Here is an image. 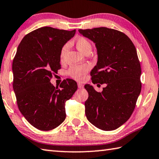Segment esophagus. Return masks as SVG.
<instances>
[{"mask_svg": "<svg viewBox=\"0 0 159 159\" xmlns=\"http://www.w3.org/2000/svg\"><path fill=\"white\" fill-rule=\"evenodd\" d=\"M83 87H84V85H83V83H78V88L81 89V88H83Z\"/></svg>", "mask_w": 159, "mask_h": 159, "instance_id": "esophagus-1", "label": "esophagus"}]
</instances>
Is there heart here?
<instances>
[{
    "label": "heart",
    "instance_id": "1",
    "mask_svg": "<svg viewBox=\"0 0 159 159\" xmlns=\"http://www.w3.org/2000/svg\"><path fill=\"white\" fill-rule=\"evenodd\" d=\"M74 42L76 44L78 49L83 53L86 54L87 53H89L92 49L91 42L85 37H76L74 40ZM69 47H70L69 43H66L61 48V50H60V59L61 61L64 60L65 56L68 50ZM89 69V67L88 65L72 66L68 70L67 74L75 80H83L85 78Z\"/></svg>",
    "mask_w": 159,
    "mask_h": 159
}]
</instances>
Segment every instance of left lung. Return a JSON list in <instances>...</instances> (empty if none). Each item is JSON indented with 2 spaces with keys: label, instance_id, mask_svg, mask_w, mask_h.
Instances as JSON below:
<instances>
[{
  "label": "left lung",
  "instance_id": "8db88e82",
  "mask_svg": "<svg viewBox=\"0 0 159 159\" xmlns=\"http://www.w3.org/2000/svg\"><path fill=\"white\" fill-rule=\"evenodd\" d=\"M95 43L97 64L90 72L93 83H106L102 92L88 84L85 115L89 122L103 131H112L127 121L141 91V67L136 48L129 37L106 27L79 29Z\"/></svg>",
  "mask_w": 159,
  "mask_h": 159
}]
</instances>
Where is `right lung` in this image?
Here are the masks:
<instances>
[{
	"label": "right lung",
	"instance_id": "add662e5",
	"mask_svg": "<svg viewBox=\"0 0 159 159\" xmlns=\"http://www.w3.org/2000/svg\"><path fill=\"white\" fill-rule=\"evenodd\" d=\"M76 30L42 27L30 32L20 42L12 62L13 89L21 114L34 127L49 131L66 118L65 103L77 89L74 80L58 87L50 83L60 66V52Z\"/></svg>",
	"mask_w": 159,
	"mask_h": 159
}]
</instances>
